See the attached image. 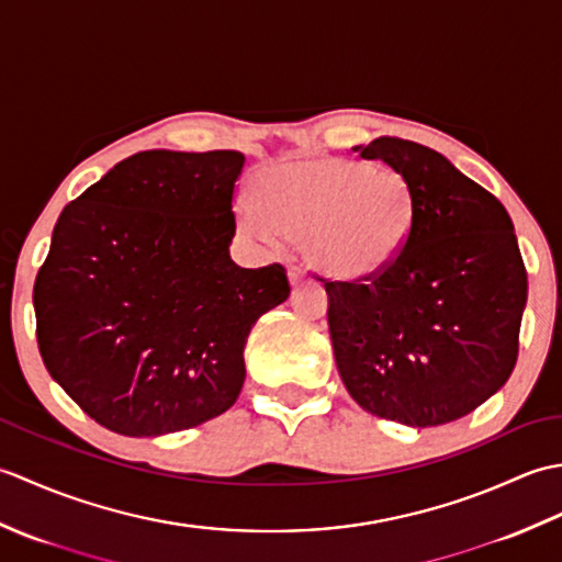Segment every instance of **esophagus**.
<instances>
[{
	"mask_svg": "<svg viewBox=\"0 0 562 562\" xmlns=\"http://www.w3.org/2000/svg\"><path fill=\"white\" fill-rule=\"evenodd\" d=\"M304 280H306L304 266H292V268H290V282H292V284H302Z\"/></svg>",
	"mask_w": 562,
	"mask_h": 562,
	"instance_id": "34e87169",
	"label": "esophagus"
}]
</instances>
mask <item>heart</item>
Segmentation results:
<instances>
[{
    "label": "heart",
    "mask_w": 562,
    "mask_h": 562,
    "mask_svg": "<svg viewBox=\"0 0 562 562\" xmlns=\"http://www.w3.org/2000/svg\"><path fill=\"white\" fill-rule=\"evenodd\" d=\"M246 232L306 241L314 266L336 280H372L391 268L415 232L405 176L384 164L296 157L254 176Z\"/></svg>",
    "instance_id": "obj_1"
}]
</instances>
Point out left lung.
Wrapping results in <instances>:
<instances>
[{
	"mask_svg": "<svg viewBox=\"0 0 562 562\" xmlns=\"http://www.w3.org/2000/svg\"><path fill=\"white\" fill-rule=\"evenodd\" d=\"M360 157L405 176L415 232L372 280L318 278L340 379L384 420L453 423L491 398L517 364L527 268L515 226L503 202L435 149L379 137Z\"/></svg>",
	"mask_w": 562,
	"mask_h": 562,
	"instance_id": "obj_1",
	"label": "left lung"
}]
</instances>
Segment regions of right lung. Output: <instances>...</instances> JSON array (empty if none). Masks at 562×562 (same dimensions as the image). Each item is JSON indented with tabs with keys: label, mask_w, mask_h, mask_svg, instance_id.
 Listing matches in <instances>:
<instances>
[{
	"label": "right lung",
	"mask_w": 562,
	"mask_h": 562,
	"mask_svg": "<svg viewBox=\"0 0 562 562\" xmlns=\"http://www.w3.org/2000/svg\"><path fill=\"white\" fill-rule=\"evenodd\" d=\"M241 151L149 149L59 214L35 274L47 372L111 432L159 437L229 411L250 326L290 296L280 262L238 268Z\"/></svg>",
	"instance_id": "obj_1"
}]
</instances>
